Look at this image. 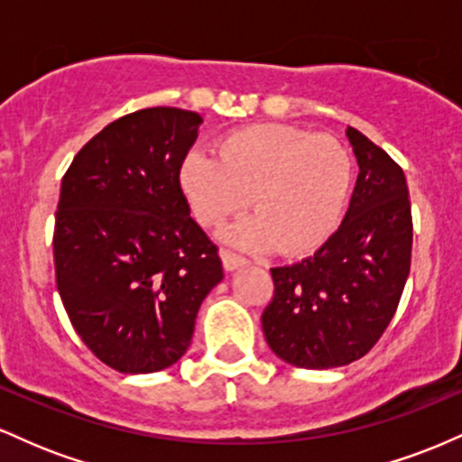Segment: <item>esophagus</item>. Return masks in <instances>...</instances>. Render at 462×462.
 <instances>
[{
	"instance_id": "34e87169",
	"label": "esophagus",
	"mask_w": 462,
	"mask_h": 462,
	"mask_svg": "<svg viewBox=\"0 0 462 462\" xmlns=\"http://www.w3.org/2000/svg\"><path fill=\"white\" fill-rule=\"evenodd\" d=\"M219 256H221V263H224V269H226V272H236V269L245 267V264H247L245 258H243V256H236V254L227 252V249H221Z\"/></svg>"
}]
</instances>
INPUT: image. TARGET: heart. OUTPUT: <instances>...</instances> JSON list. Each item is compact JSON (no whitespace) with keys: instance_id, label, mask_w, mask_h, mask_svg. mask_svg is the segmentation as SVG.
<instances>
[{"instance_id":"1","label":"heart","mask_w":462,"mask_h":462,"mask_svg":"<svg viewBox=\"0 0 462 462\" xmlns=\"http://www.w3.org/2000/svg\"><path fill=\"white\" fill-rule=\"evenodd\" d=\"M352 156L337 139L286 124H254L217 141V156L190 150L178 184L201 226L224 224L252 204L256 213L219 236L247 252H315L334 235L352 187Z\"/></svg>"}]
</instances>
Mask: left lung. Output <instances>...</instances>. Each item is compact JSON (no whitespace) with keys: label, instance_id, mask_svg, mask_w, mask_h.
Instances as JSON below:
<instances>
[{"label":"left lung","instance_id":"1","mask_svg":"<svg viewBox=\"0 0 462 462\" xmlns=\"http://www.w3.org/2000/svg\"><path fill=\"white\" fill-rule=\"evenodd\" d=\"M346 136L360 169L346 219L315 256L272 269L273 300L261 319L275 356L301 369L363 358L393 319L411 272L404 171L363 132Z\"/></svg>","mask_w":462,"mask_h":462}]
</instances>
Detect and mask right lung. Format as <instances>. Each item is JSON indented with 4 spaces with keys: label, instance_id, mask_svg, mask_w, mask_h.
I'll return each instance as SVG.
<instances>
[{
    "label": "right lung",
    "instance_id": "right-lung-1",
    "mask_svg": "<svg viewBox=\"0 0 462 462\" xmlns=\"http://www.w3.org/2000/svg\"><path fill=\"white\" fill-rule=\"evenodd\" d=\"M201 121L182 108L136 110L95 134L62 178L58 293L79 338L121 374L178 363L201 301L224 280L178 184Z\"/></svg>",
    "mask_w": 462,
    "mask_h": 462
}]
</instances>
